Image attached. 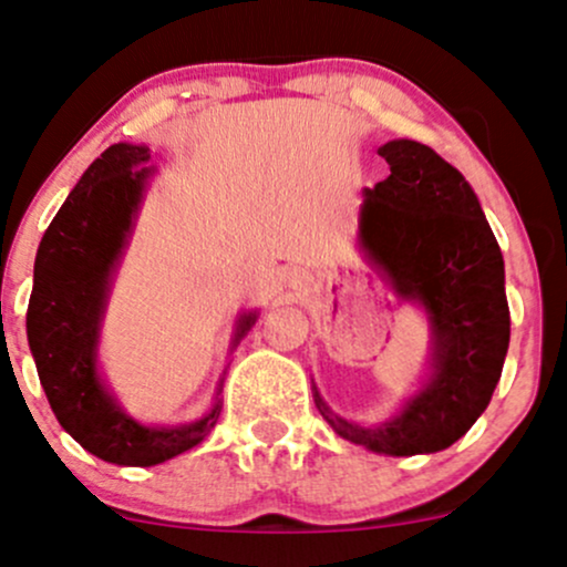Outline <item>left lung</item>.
I'll return each instance as SVG.
<instances>
[{
  "label": "left lung",
  "instance_id": "8db88e82",
  "mask_svg": "<svg viewBox=\"0 0 567 567\" xmlns=\"http://www.w3.org/2000/svg\"><path fill=\"white\" fill-rule=\"evenodd\" d=\"M391 176L364 189L359 248L399 301L417 303L431 327L427 372L380 425L313 404L340 439L388 456L435 454L486 412L509 346L504 258L465 176L435 150L391 140L378 150Z\"/></svg>",
  "mask_w": 567,
  "mask_h": 567
}]
</instances>
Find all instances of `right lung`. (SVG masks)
I'll return each mask as SVG.
<instances>
[{
	"label": "right lung",
	"mask_w": 567,
	"mask_h": 567,
	"mask_svg": "<svg viewBox=\"0 0 567 567\" xmlns=\"http://www.w3.org/2000/svg\"><path fill=\"white\" fill-rule=\"evenodd\" d=\"M147 163V145L118 142L86 168L39 243L25 313L31 357L54 417L89 454L121 467H153L195 449L221 414L227 374L200 420L166 427L126 414L100 372L107 296L155 176ZM256 319V311L237 317L229 353Z\"/></svg>",
	"instance_id": "obj_1"
}]
</instances>
